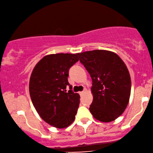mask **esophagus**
<instances>
[{
  "label": "esophagus",
  "instance_id": "esophagus-1",
  "mask_svg": "<svg viewBox=\"0 0 153 153\" xmlns=\"http://www.w3.org/2000/svg\"><path fill=\"white\" fill-rule=\"evenodd\" d=\"M85 91H86V90H85L84 91H82V92H79V94H80V96L83 95V94H84L85 92Z\"/></svg>",
  "mask_w": 153,
  "mask_h": 153
}]
</instances>
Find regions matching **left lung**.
Wrapping results in <instances>:
<instances>
[{
    "label": "left lung",
    "mask_w": 153,
    "mask_h": 153,
    "mask_svg": "<svg viewBox=\"0 0 153 153\" xmlns=\"http://www.w3.org/2000/svg\"><path fill=\"white\" fill-rule=\"evenodd\" d=\"M92 80L93 101L90 111L96 119L110 122L123 114L131 94V77L119 56L106 50L78 53Z\"/></svg>",
    "instance_id": "left-lung-1"
}]
</instances>
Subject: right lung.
I'll return each instance as SVG.
<instances>
[{
	"label": "right lung",
	"mask_w": 153,
	"mask_h": 153,
	"mask_svg": "<svg viewBox=\"0 0 153 153\" xmlns=\"http://www.w3.org/2000/svg\"><path fill=\"white\" fill-rule=\"evenodd\" d=\"M78 61V53L50 54L39 61L31 75L32 104L42 119L56 128H66L75 119L80 95L73 92L68 77L70 68Z\"/></svg>",
	"instance_id": "1"
}]
</instances>
